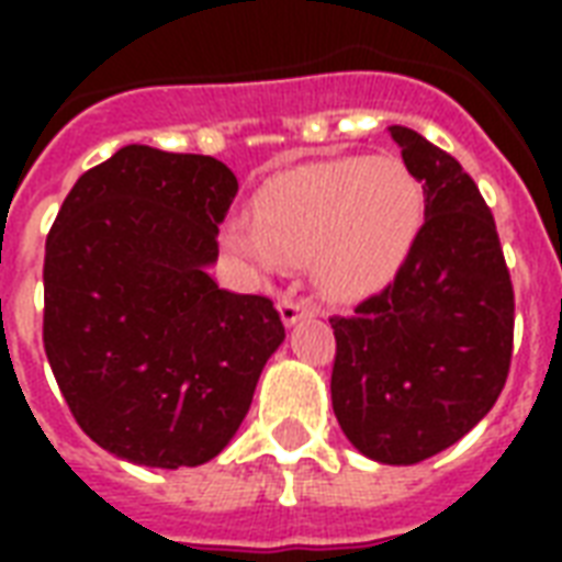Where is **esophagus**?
I'll return each mask as SVG.
<instances>
[{
    "label": "esophagus",
    "instance_id": "1",
    "mask_svg": "<svg viewBox=\"0 0 562 562\" xmlns=\"http://www.w3.org/2000/svg\"><path fill=\"white\" fill-rule=\"evenodd\" d=\"M277 306H280L282 324H285V326H294V324H297V321H303V317L317 315V308L312 306V303L294 297V294H282Z\"/></svg>",
    "mask_w": 562,
    "mask_h": 562
}]
</instances>
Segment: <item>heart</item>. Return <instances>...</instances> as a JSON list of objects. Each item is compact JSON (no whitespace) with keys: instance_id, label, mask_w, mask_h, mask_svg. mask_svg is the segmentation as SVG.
I'll return each mask as SVG.
<instances>
[{"instance_id":"1","label":"heart","mask_w":562,"mask_h":562,"mask_svg":"<svg viewBox=\"0 0 562 562\" xmlns=\"http://www.w3.org/2000/svg\"><path fill=\"white\" fill-rule=\"evenodd\" d=\"M423 215V187L405 162L359 154L273 178L256 198V215L227 221L224 241L268 273L312 262L321 291L352 300L393 280Z\"/></svg>"}]
</instances>
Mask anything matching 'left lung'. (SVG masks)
I'll return each instance as SVG.
<instances>
[{"instance_id": "left-lung-1", "label": "left lung", "mask_w": 562, "mask_h": 562, "mask_svg": "<svg viewBox=\"0 0 562 562\" xmlns=\"http://www.w3.org/2000/svg\"><path fill=\"white\" fill-rule=\"evenodd\" d=\"M426 221L393 282L335 315L333 411L361 454L408 467L496 405L514 356V285L496 221L452 154L393 125Z\"/></svg>"}]
</instances>
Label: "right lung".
Returning a JSON list of instances; mask_svg holds the SVG:
<instances>
[{
	"mask_svg": "<svg viewBox=\"0 0 562 562\" xmlns=\"http://www.w3.org/2000/svg\"><path fill=\"white\" fill-rule=\"evenodd\" d=\"M236 192L215 157L125 145L83 171L48 229V364L83 435L122 461H212L285 341L271 300L206 273Z\"/></svg>",
	"mask_w": 562,
	"mask_h": 562,
	"instance_id": "1",
	"label": "right lung"
}]
</instances>
